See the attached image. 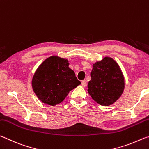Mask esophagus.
I'll return each instance as SVG.
<instances>
[{
	"label": "esophagus",
	"mask_w": 149,
	"mask_h": 149,
	"mask_svg": "<svg viewBox=\"0 0 149 149\" xmlns=\"http://www.w3.org/2000/svg\"><path fill=\"white\" fill-rule=\"evenodd\" d=\"M82 86L83 87H86L87 86V83L85 81H82Z\"/></svg>",
	"instance_id": "34e87169"
}]
</instances>
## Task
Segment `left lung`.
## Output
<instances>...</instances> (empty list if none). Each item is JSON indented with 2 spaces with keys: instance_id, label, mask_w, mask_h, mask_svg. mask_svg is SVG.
I'll use <instances>...</instances> for the list:
<instances>
[{
  "instance_id": "1",
  "label": "left lung",
  "mask_w": 149,
  "mask_h": 149,
  "mask_svg": "<svg viewBox=\"0 0 149 149\" xmlns=\"http://www.w3.org/2000/svg\"><path fill=\"white\" fill-rule=\"evenodd\" d=\"M88 93L96 103L109 106L120 97L125 87L124 77L118 64L105 57L93 64Z\"/></svg>"
}]
</instances>
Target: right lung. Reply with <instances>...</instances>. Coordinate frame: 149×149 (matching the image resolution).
I'll return each instance as SVG.
<instances>
[{"mask_svg":"<svg viewBox=\"0 0 149 149\" xmlns=\"http://www.w3.org/2000/svg\"><path fill=\"white\" fill-rule=\"evenodd\" d=\"M69 65L67 59L52 56L37 68L32 79V87L42 102L56 105L65 100L70 90L81 84Z\"/></svg>","mask_w":149,"mask_h":149,"instance_id":"right-lung-1","label":"right lung"}]
</instances>
